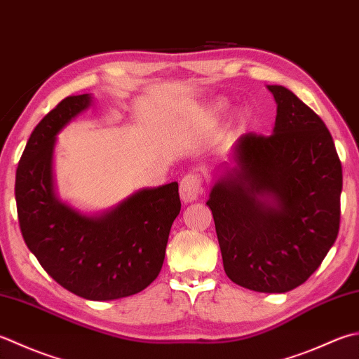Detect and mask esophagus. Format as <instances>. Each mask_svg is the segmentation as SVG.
Here are the masks:
<instances>
[{
    "label": "esophagus",
    "instance_id": "esophagus-1",
    "mask_svg": "<svg viewBox=\"0 0 359 359\" xmlns=\"http://www.w3.org/2000/svg\"><path fill=\"white\" fill-rule=\"evenodd\" d=\"M202 193L201 180L196 174H188L180 182V198L185 203L198 201L199 194Z\"/></svg>",
    "mask_w": 359,
    "mask_h": 359
}]
</instances>
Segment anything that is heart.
Listing matches in <instances>:
<instances>
[{
    "instance_id": "b5f03b06",
    "label": "heart",
    "mask_w": 359,
    "mask_h": 359,
    "mask_svg": "<svg viewBox=\"0 0 359 359\" xmlns=\"http://www.w3.org/2000/svg\"><path fill=\"white\" fill-rule=\"evenodd\" d=\"M226 109H227V101L226 100H216L212 105V111L215 115L222 114V111H226ZM233 118H235V121H243V119L245 118V111L238 110Z\"/></svg>"
}]
</instances>
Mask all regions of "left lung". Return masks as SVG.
<instances>
[{
  "instance_id": "obj_1",
  "label": "left lung",
  "mask_w": 359,
  "mask_h": 359,
  "mask_svg": "<svg viewBox=\"0 0 359 359\" xmlns=\"http://www.w3.org/2000/svg\"><path fill=\"white\" fill-rule=\"evenodd\" d=\"M268 90L277 104L272 135L238 138L207 205L227 277L272 294L305 283L334 244L342 168L324 121L286 87Z\"/></svg>"
}]
</instances>
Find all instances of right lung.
Here are the masks:
<instances>
[{
    "instance_id": "1",
    "label": "right lung",
    "mask_w": 359,
    "mask_h": 359,
    "mask_svg": "<svg viewBox=\"0 0 359 359\" xmlns=\"http://www.w3.org/2000/svg\"><path fill=\"white\" fill-rule=\"evenodd\" d=\"M93 104L68 96L37 124L15 177L25 243L49 276L87 300L129 297L161 271L171 226L180 213L177 182L138 189L102 213H82L57 198L54 149L59 132Z\"/></svg>"
}]
</instances>
